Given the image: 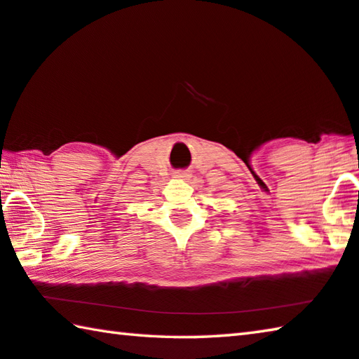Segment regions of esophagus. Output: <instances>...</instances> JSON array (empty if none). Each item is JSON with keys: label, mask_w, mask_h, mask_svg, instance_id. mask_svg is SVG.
<instances>
[{"label": "esophagus", "mask_w": 359, "mask_h": 359, "mask_svg": "<svg viewBox=\"0 0 359 359\" xmlns=\"http://www.w3.org/2000/svg\"><path fill=\"white\" fill-rule=\"evenodd\" d=\"M175 177H177V179H187V177H188V174H187L185 171H180V172L175 174Z\"/></svg>", "instance_id": "34e87169"}]
</instances>
